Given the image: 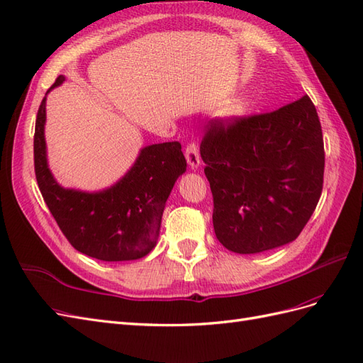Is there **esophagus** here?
I'll return each mask as SVG.
<instances>
[{
    "mask_svg": "<svg viewBox=\"0 0 363 363\" xmlns=\"http://www.w3.org/2000/svg\"><path fill=\"white\" fill-rule=\"evenodd\" d=\"M186 160H188L189 167L192 169H199L201 159H200V152H199V145L195 144V142H189L188 145H186Z\"/></svg>",
    "mask_w": 363,
    "mask_h": 363,
    "instance_id": "34e87169",
    "label": "esophagus"
}]
</instances>
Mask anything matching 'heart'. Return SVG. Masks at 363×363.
I'll return each mask as SVG.
<instances>
[{"mask_svg": "<svg viewBox=\"0 0 363 363\" xmlns=\"http://www.w3.org/2000/svg\"><path fill=\"white\" fill-rule=\"evenodd\" d=\"M244 113H245V104L242 101H235L225 108L224 116L228 119H235L238 116H242Z\"/></svg>", "mask_w": 363, "mask_h": 363, "instance_id": "obj_1", "label": "heart"}]
</instances>
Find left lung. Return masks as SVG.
<instances>
[{
	"label": "left lung",
	"mask_w": 363,
	"mask_h": 363,
	"mask_svg": "<svg viewBox=\"0 0 363 363\" xmlns=\"http://www.w3.org/2000/svg\"><path fill=\"white\" fill-rule=\"evenodd\" d=\"M219 242L255 255L292 242L320 201L324 140L307 95L277 111L208 121L200 145Z\"/></svg>",
	"instance_id": "8db88e82"
}]
</instances>
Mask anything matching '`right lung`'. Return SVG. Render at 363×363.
Masks as SVG:
<instances>
[{
    "label": "right lung",
    "instance_id": "right-lung-1",
    "mask_svg": "<svg viewBox=\"0 0 363 363\" xmlns=\"http://www.w3.org/2000/svg\"><path fill=\"white\" fill-rule=\"evenodd\" d=\"M63 82L65 77L59 75L50 91ZM45 101L43 96L36 116L35 172L62 233L77 251L98 260L124 262L147 256L156 247L164 203L186 171L180 142L142 148L130 171L104 191L65 189L54 180L47 162Z\"/></svg>",
    "mask_w": 363,
    "mask_h": 363
}]
</instances>
